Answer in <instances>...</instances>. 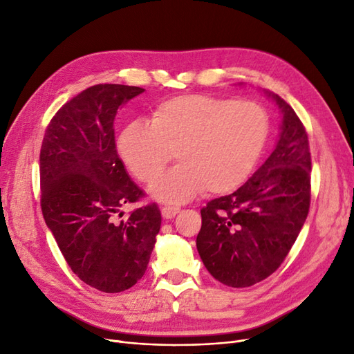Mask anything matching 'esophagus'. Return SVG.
<instances>
[{
  "label": "esophagus",
  "mask_w": 354,
  "mask_h": 354,
  "mask_svg": "<svg viewBox=\"0 0 354 354\" xmlns=\"http://www.w3.org/2000/svg\"><path fill=\"white\" fill-rule=\"evenodd\" d=\"M160 212H162L164 218L171 220V218H174L177 214L180 212V208H177V207H162V208H160Z\"/></svg>",
  "instance_id": "34e87169"
}]
</instances>
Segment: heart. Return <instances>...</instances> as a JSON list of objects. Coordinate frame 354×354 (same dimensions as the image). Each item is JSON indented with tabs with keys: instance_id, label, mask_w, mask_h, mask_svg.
I'll list each match as a JSON object with an SVG mask.
<instances>
[{
	"instance_id": "heart-1",
	"label": "heart",
	"mask_w": 354,
	"mask_h": 354,
	"mask_svg": "<svg viewBox=\"0 0 354 354\" xmlns=\"http://www.w3.org/2000/svg\"><path fill=\"white\" fill-rule=\"evenodd\" d=\"M269 116L259 103L186 94L160 102L151 122L134 121L118 140L131 173L151 185L176 153L178 165L151 187V195L178 205L205 190L224 195L248 178L259 160Z\"/></svg>"
}]
</instances>
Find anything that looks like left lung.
I'll return each mask as SVG.
<instances>
[{"label": "left lung", "mask_w": 354, "mask_h": 354, "mask_svg": "<svg viewBox=\"0 0 354 354\" xmlns=\"http://www.w3.org/2000/svg\"><path fill=\"white\" fill-rule=\"evenodd\" d=\"M264 95L282 116L273 152L236 192L201 209V260L214 279L232 288L260 282L282 264L310 207L307 133L283 99L267 90Z\"/></svg>", "instance_id": "1"}]
</instances>
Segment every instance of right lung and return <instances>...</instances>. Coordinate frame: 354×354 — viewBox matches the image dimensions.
I'll return each instance as SVG.
<instances>
[{
  "label": "right lung",
  "instance_id": "add662e5",
  "mask_svg": "<svg viewBox=\"0 0 354 354\" xmlns=\"http://www.w3.org/2000/svg\"><path fill=\"white\" fill-rule=\"evenodd\" d=\"M143 91L93 85L62 106L42 140V216L72 272L102 292H121L142 279L162 220L149 203L113 221L143 195L116 152L113 130L118 109Z\"/></svg>",
  "mask_w": 354,
  "mask_h": 354
}]
</instances>
